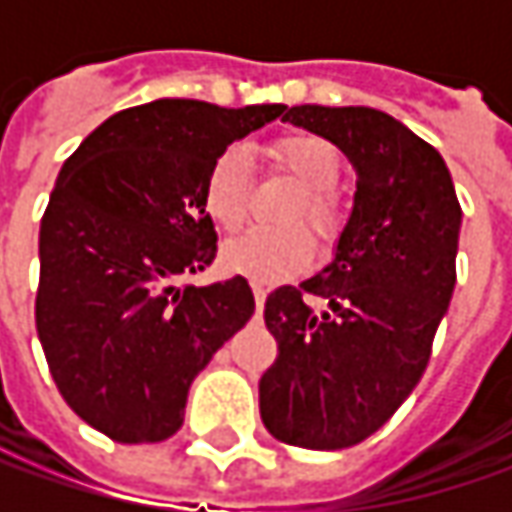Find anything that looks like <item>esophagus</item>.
<instances>
[{"label": "esophagus", "mask_w": 512, "mask_h": 512, "mask_svg": "<svg viewBox=\"0 0 512 512\" xmlns=\"http://www.w3.org/2000/svg\"><path fill=\"white\" fill-rule=\"evenodd\" d=\"M250 287H253V299H256V307H265V302H267L265 282H259V279H256V282H250Z\"/></svg>", "instance_id": "34e87169"}]
</instances>
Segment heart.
<instances>
[{
  "mask_svg": "<svg viewBox=\"0 0 512 512\" xmlns=\"http://www.w3.org/2000/svg\"><path fill=\"white\" fill-rule=\"evenodd\" d=\"M270 159L276 168L287 170L305 187V202H299L293 219L307 213L319 230L333 222V205L325 190L339 179V156L330 142L313 133H290L273 142ZM250 196V153L242 145H227L210 162L202 185V205L222 230H236L247 216ZM313 259V239L305 227H250L222 245V265L230 273L276 282L305 270Z\"/></svg>",
  "mask_w": 512,
  "mask_h": 512,
  "instance_id": "1",
  "label": "heart"
}]
</instances>
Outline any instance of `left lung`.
Segmentation results:
<instances>
[{
    "label": "left lung",
    "mask_w": 512,
    "mask_h": 512,
    "mask_svg": "<svg viewBox=\"0 0 512 512\" xmlns=\"http://www.w3.org/2000/svg\"><path fill=\"white\" fill-rule=\"evenodd\" d=\"M282 119L342 150L356 193L330 262L267 296L279 359L259 382V413L279 442L342 450L422 379L456 287L462 207L442 153L390 113L296 105Z\"/></svg>",
    "instance_id": "8db88e82"
}]
</instances>
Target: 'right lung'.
I'll list each match as a JSON object with an SVG mask.
<instances>
[{"instance_id":"1","label":"right lung","mask_w":512,"mask_h":512,"mask_svg":"<svg viewBox=\"0 0 512 512\" xmlns=\"http://www.w3.org/2000/svg\"><path fill=\"white\" fill-rule=\"evenodd\" d=\"M285 105L156 99L113 113L59 170L39 227L36 330L70 410L113 442H165L213 353L247 325V279L179 287L216 256L202 205L219 150Z\"/></svg>"}]
</instances>
